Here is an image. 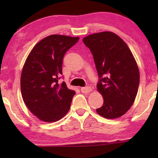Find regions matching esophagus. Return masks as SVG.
<instances>
[{
    "mask_svg": "<svg viewBox=\"0 0 158 158\" xmlns=\"http://www.w3.org/2000/svg\"><path fill=\"white\" fill-rule=\"evenodd\" d=\"M81 91L84 93H90V91H92V88L90 86H86V87H82L81 89Z\"/></svg>",
    "mask_w": 158,
    "mask_h": 158,
    "instance_id": "34e87169",
    "label": "esophagus"
}]
</instances>
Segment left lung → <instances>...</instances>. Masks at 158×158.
Wrapping results in <instances>:
<instances>
[{
    "label": "left lung",
    "instance_id": "left-lung-1",
    "mask_svg": "<svg viewBox=\"0 0 158 158\" xmlns=\"http://www.w3.org/2000/svg\"><path fill=\"white\" fill-rule=\"evenodd\" d=\"M91 52L97 69V89L104 99L96 111L104 118H116L133 105L139 84V71L126 43L112 32L89 35L83 39Z\"/></svg>",
    "mask_w": 158,
    "mask_h": 158
}]
</instances>
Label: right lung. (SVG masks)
Masks as SVG:
<instances>
[{"instance_id":"add662e5","label":"right lung","mask_w":158,"mask_h":158,"mask_svg":"<svg viewBox=\"0 0 158 158\" xmlns=\"http://www.w3.org/2000/svg\"><path fill=\"white\" fill-rule=\"evenodd\" d=\"M79 37L52 35L29 53L21 75V91L29 110L42 121L56 122L65 116L75 91L58 84L64 55Z\"/></svg>"}]
</instances>
